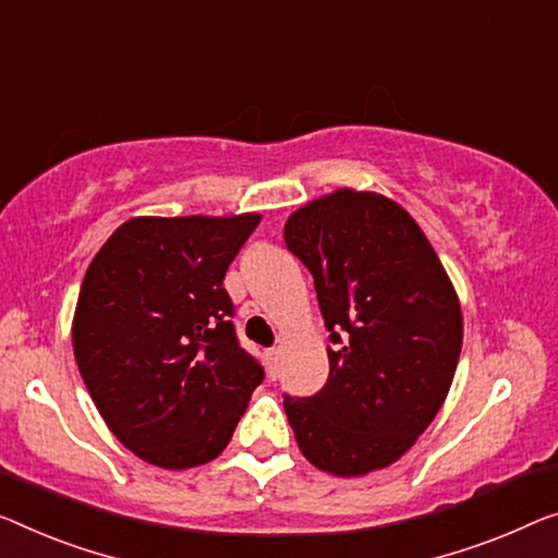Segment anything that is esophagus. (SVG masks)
Listing matches in <instances>:
<instances>
[{"mask_svg": "<svg viewBox=\"0 0 558 558\" xmlns=\"http://www.w3.org/2000/svg\"><path fill=\"white\" fill-rule=\"evenodd\" d=\"M265 359H268V363H270V371L276 373V368H278V361H280V351H278V348H272V351L265 353Z\"/></svg>", "mask_w": 558, "mask_h": 558, "instance_id": "1", "label": "esophagus"}]
</instances>
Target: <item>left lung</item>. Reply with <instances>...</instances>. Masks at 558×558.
Here are the masks:
<instances>
[{
    "label": "left lung",
    "mask_w": 558,
    "mask_h": 558,
    "mask_svg": "<svg viewBox=\"0 0 558 558\" xmlns=\"http://www.w3.org/2000/svg\"><path fill=\"white\" fill-rule=\"evenodd\" d=\"M286 245L313 272L328 345V384L286 396L298 448L332 476L396 463L430 426L463 343L456 288L396 199L340 187L298 207Z\"/></svg>",
    "instance_id": "1"
}]
</instances>
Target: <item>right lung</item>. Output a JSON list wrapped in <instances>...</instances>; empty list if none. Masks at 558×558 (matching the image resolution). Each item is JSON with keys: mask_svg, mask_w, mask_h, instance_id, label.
Returning a JSON list of instances; mask_svg holds the SVG:
<instances>
[{"mask_svg": "<svg viewBox=\"0 0 558 558\" xmlns=\"http://www.w3.org/2000/svg\"><path fill=\"white\" fill-rule=\"evenodd\" d=\"M257 222V213L130 218L82 280L72 318L80 376L107 428L157 469L218 459L263 384L222 288Z\"/></svg>", "mask_w": 558, "mask_h": 558, "instance_id": "obj_1", "label": "right lung"}]
</instances>
